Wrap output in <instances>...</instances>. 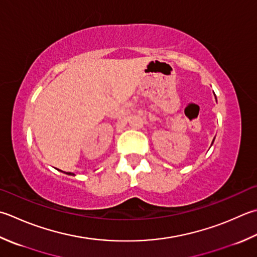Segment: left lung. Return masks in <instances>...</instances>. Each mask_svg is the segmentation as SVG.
I'll use <instances>...</instances> for the list:
<instances>
[{
  "label": "left lung",
  "mask_w": 257,
  "mask_h": 257,
  "mask_svg": "<svg viewBox=\"0 0 257 257\" xmlns=\"http://www.w3.org/2000/svg\"><path fill=\"white\" fill-rule=\"evenodd\" d=\"M214 139H215V138H214ZM213 143H214V140H213Z\"/></svg>",
  "instance_id": "1"
}]
</instances>
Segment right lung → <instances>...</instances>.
<instances>
[{"mask_svg": "<svg viewBox=\"0 0 257 257\" xmlns=\"http://www.w3.org/2000/svg\"><path fill=\"white\" fill-rule=\"evenodd\" d=\"M67 175H73V174H71V173H65Z\"/></svg>", "mask_w": 257, "mask_h": 257, "instance_id": "1", "label": "right lung"}]
</instances>
